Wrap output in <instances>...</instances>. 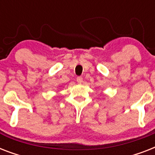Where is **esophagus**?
<instances>
[{"mask_svg":"<svg viewBox=\"0 0 155 155\" xmlns=\"http://www.w3.org/2000/svg\"><path fill=\"white\" fill-rule=\"evenodd\" d=\"M76 81H77L79 84H81V83L83 82V78L81 77V76H78V77L76 78Z\"/></svg>","mask_w":155,"mask_h":155,"instance_id":"esophagus-1","label":"esophagus"}]
</instances>
